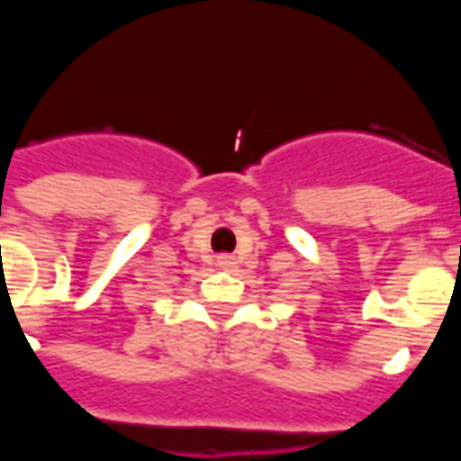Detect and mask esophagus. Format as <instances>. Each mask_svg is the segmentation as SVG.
<instances>
[{
	"label": "esophagus",
	"instance_id": "esophagus-1",
	"mask_svg": "<svg viewBox=\"0 0 461 461\" xmlns=\"http://www.w3.org/2000/svg\"><path fill=\"white\" fill-rule=\"evenodd\" d=\"M217 264H220L221 269H231V267H234V257H230V254H221L220 259H217Z\"/></svg>",
	"mask_w": 461,
	"mask_h": 461
}]
</instances>
